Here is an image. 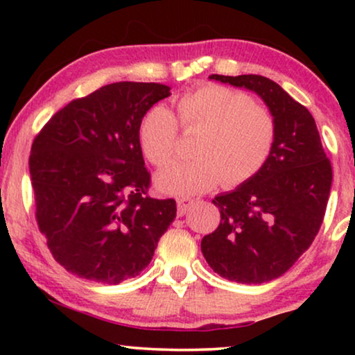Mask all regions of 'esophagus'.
Wrapping results in <instances>:
<instances>
[{
	"mask_svg": "<svg viewBox=\"0 0 355 355\" xmlns=\"http://www.w3.org/2000/svg\"><path fill=\"white\" fill-rule=\"evenodd\" d=\"M176 202H178V215L182 216L184 213H186L189 208H191V205L193 203V198H191V197H179Z\"/></svg>",
	"mask_w": 355,
	"mask_h": 355,
	"instance_id": "34e87169",
	"label": "esophagus"
}]
</instances>
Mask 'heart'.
Listing matches in <instances>:
<instances>
[{"mask_svg": "<svg viewBox=\"0 0 355 355\" xmlns=\"http://www.w3.org/2000/svg\"><path fill=\"white\" fill-rule=\"evenodd\" d=\"M176 119L163 106H153L139 124L142 153L163 168L178 158L179 126L197 132L192 162L176 164L158 174L164 192L193 196L218 182L234 187L254 178L268 162L276 140V118L268 106L239 90L203 84L174 101Z\"/></svg>", "mask_w": 355, "mask_h": 355, "instance_id": "obj_1", "label": "heart"}]
</instances>
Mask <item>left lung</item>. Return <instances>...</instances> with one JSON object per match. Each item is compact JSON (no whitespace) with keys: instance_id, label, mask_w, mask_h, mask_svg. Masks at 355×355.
Returning a JSON list of instances; mask_svg holds the SVG:
<instances>
[{"instance_id":"1","label":"left lung","mask_w":355,"mask_h":355,"mask_svg":"<svg viewBox=\"0 0 355 355\" xmlns=\"http://www.w3.org/2000/svg\"><path fill=\"white\" fill-rule=\"evenodd\" d=\"M210 79L255 92L276 118V140L265 166L213 203L220 225L202 239L211 270L242 284L279 278L312 245L322 226L333 181L310 111L263 76Z\"/></svg>"}]
</instances>
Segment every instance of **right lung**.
I'll list each match as a JSON object with an SVG mask.
<instances>
[{
    "label": "right lung",
    "mask_w": 355,
    "mask_h": 355,
    "mask_svg": "<svg viewBox=\"0 0 355 355\" xmlns=\"http://www.w3.org/2000/svg\"><path fill=\"white\" fill-rule=\"evenodd\" d=\"M169 87L116 82L72 100L33 139L28 169L38 230L67 271L119 284L152 260L176 218L173 198L148 196L142 116Z\"/></svg>",
    "instance_id": "add662e5"
}]
</instances>
